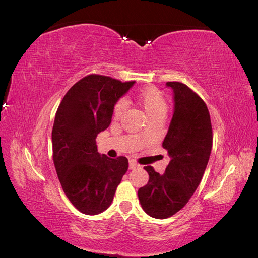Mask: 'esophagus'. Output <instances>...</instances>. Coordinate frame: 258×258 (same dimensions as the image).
Returning <instances> with one entry per match:
<instances>
[{"label":"esophagus","mask_w":258,"mask_h":258,"mask_svg":"<svg viewBox=\"0 0 258 258\" xmlns=\"http://www.w3.org/2000/svg\"><path fill=\"white\" fill-rule=\"evenodd\" d=\"M138 167H139V165L135 160H129V169L130 170H134V169H136Z\"/></svg>","instance_id":"esophagus-1"}]
</instances>
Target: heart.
<instances>
[{
    "instance_id": "b5f03b06",
    "label": "heart",
    "mask_w": 258,
    "mask_h": 258,
    "mask_svg": "<svg viewBox=\"0 0 258 258\" xmlns=\"http://www.w3.org/2000/svg\"><path fill=\"white\" fill-rule=\"evenodd\" d=\"M139 103L143 107L148 119L161 117L165 118L168 111V103L162 93L154 87L143 89L138 96ZM126 110V102L123 100L117 101L113 108V118L119 119Z\"/></svg>"
}]
</instances>
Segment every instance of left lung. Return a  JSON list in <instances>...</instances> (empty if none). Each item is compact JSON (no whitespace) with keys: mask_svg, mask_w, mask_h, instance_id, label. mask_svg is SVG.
Listing matches in <instances>:
<instances>
[{"mask_svg":"<svg viewBox=\"0 0 258 258\" xmlns=\"http://www.w3.org/2000/svg\"><path fill=\"white\" fill-rule=\"evenodd\" d=\"M172 88L174 111L162 147L170 162L163 174L146 166L148 183L138 190L142 209L163 220L181 210L197 189L212 150L213 135L209 110L185 84L168 82Z\"/></svg>","mask_w":258,"mask_h":258,"instance_id":"8db88e82","label":"left lung"}]
</instances>
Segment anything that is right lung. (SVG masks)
<instances>
[{
    "mask_svg": "<svg viewBox=\"0 0 258 258\" xmlns=\"http://www.w3.org/2000/svg\"><path fill=\"white\" fill-rule=\"evenodd\" d=\"M135 83L87 75L70 88L57 110L51 134L54 168L66 196L84 214L110 207L128 170L123 156L100 155L96 138L110 126L115 103Z\"/></svg>",
    "mask_w": 258,
    "mask_h": 258,
    "instance_id": "1",
    "label": "right lung"
}]
</instances>
